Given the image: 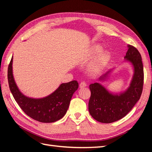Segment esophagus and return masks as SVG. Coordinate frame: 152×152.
<instances>
[{
	"label": "esophagus",
	"instance_id": "34e87169",
	"mask_svg": "<svg viewBox=\"0 0 152 152\" xmlns=\"http://www.w3.org/2000/svg\"><path fill=\"white\" fill-rule=\"evenodd\" d=\"M87 86V84L86 83V82L84 81H82L80 83V88H82V87H84Z\"/></svg>",
	"mask_w": 152,
	"mask_h": 152
}]
</instances>
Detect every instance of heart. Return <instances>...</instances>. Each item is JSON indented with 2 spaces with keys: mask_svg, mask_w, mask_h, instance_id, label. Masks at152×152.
Wrapping results in <instances>:
<instances>
[{
  "mask_svg": "<svg viewBox=\"0 0 152 152\" xmlns=\"http://www.w3.org/2000/svg\"><path fill=\"white\" fill-rule=\"evenodd\" d=\"M102 48L99 46V45H96L93 49V53L95 54H98L102 51ZM107 58H108V55L107 53H103L101 54V56L97 59V61H96L93 64V65L92 66V68H91L92 72H95V73L98 72L100 68L102 67L103 64L106 61V60H107Z\"/></svg>",
  "mask_w": 152,
  "mask_h": 152,
  "instance_id": "b5f03b06",
  "label": "heart"
}]
</instances>
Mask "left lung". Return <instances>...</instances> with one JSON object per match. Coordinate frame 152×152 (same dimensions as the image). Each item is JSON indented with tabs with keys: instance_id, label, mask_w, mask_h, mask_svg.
<instances>
[{
	"instance_id": "8db88e82",
	"label": "left lung",
	"mask_w": 152,
	"mask_h": 152,
	"mask_svg": "<svg viewBox=\"0 0 152 152\" xmlns=\"http://www.w3.org/2000/svg\"><path fill=\"white\" fill-rule=\"evenodd\" d=\"M125 58L132 63L134 74L129 89L120 95H113L98 83L89 86L91 97L89 112L102 123H112L120 120L129 112L141 97L144 83V72L141 56L135 47L128 45Z\"/></svg>"
}]
</instances>
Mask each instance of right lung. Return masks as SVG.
<instances>
[{"label": "right lung", "instance_id": "1", "mask_svg": "<svg viewBox=\"0 0 152 152\" xmlns=\"http://www.w3.org/2000/svg\"><path fill=\"white\" fill-rule=\"evenodd\" d=\"M12 57L9 64L7 79L11 93L16 103L27 115L40 122L50 123L63 117L67 112L71 98L79 87L77 80L62 84L53 93L41 99L26 97L18 89L13 79Z\"/></svg>", "mask_w": 152, "mask_h": 152}]
</instances>
